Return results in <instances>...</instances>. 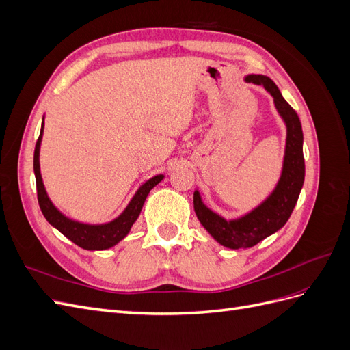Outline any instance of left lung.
<instances>
[{
  "mask_svg": "<svg viewBox=\"0 0 350 350\" xmlns=\"http://www.w3.org/2000/svg\"><path fill=\"white\" fill-rule=\"evenodd\" d=\"M245 81L260 84L273 96L274 107L286 124V147L282 175L276 188L260 206L242 217L224 219L203 203L197 189L194 191V210L200 224L220 245L232 250L251 248L283 228L292 215L305 179L304 134L298 113L283 99L276 84L267 76L250 74Z\"/></svg>",
  "mask_w": 350,
  "mask_h": 350,
  "instance_id": "left-lung-1",
  "label": "left lung"
}]
</instances>
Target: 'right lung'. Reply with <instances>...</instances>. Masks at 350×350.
<instances>
[{
  "instance_id": "1",
  "label": "right lung",
  "mask_w": 350,
  "mask_h": 350,
  "mask_svg": "<svg viewBox=\"0 0 350 350\" xmlns=\"http://www.w3.org/2000/svg\"><path fill=\"white\" fill-rule=\"evenodd\" d=\"M42 133H44V122H42L40 126V134L39 139L36 142L35 147V156H33V171H35V178H36V189H38V201H39V207L44 213L45 219L49 221V224L57 228L62 235L67 237L71 242L76 243L83 250H108L113 245H116L121 239H124L134 225V221L137 217L140 216V211L143 208L144 201L147 198V194L150 193V189L156 187L159 183L163 179V175H156L150 178L149 181H146L131 201L129 206L125 207L122 213L113 219L112 221H108V224L103 225H88V224H80V221L71 220L67 216H64L61 211L52 204V201L49 200L46 189L44 185V181H42V175H40V166H39V150H40V142H42Z\"/></svg>"
}]
</instances>
